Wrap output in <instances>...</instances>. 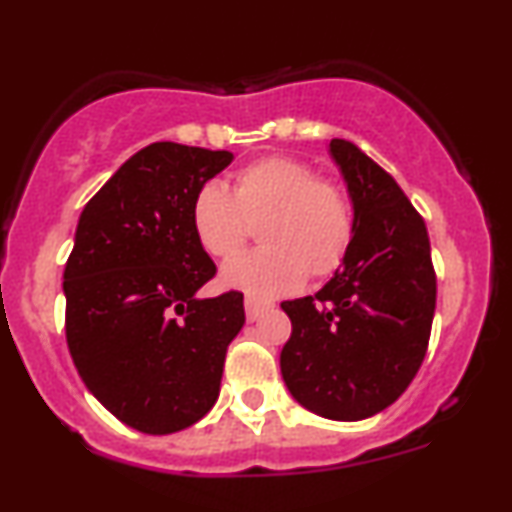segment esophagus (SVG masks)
I'll return each mask as SVG.
<instances>
[{"label":"esophagus","instance_id":"obj_1","mask_svg":"<svg viewBox=\"0 0 512 512\" xmlns=\"http://www.w3.org/2000/svg\"><path fill=\"white\" fill-rule=\"evenodd\" d=\"M272 308L267 301H257V298L248 296L245 298V317H248V322H255L260 320L262 313H267V310Z\"/></svg>","mask_w":512,"mask_h":512}]
</instances>
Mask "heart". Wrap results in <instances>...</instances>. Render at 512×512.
<instances>
[{
  "label": "heart",
  "instance_id": "1",
  "mask_svg": "<svg viewBox=\"0 0 512 512\" xmlns=\"http://www.w3.org/2000/svg\"><path fill=\"white\" fill-rule=\"evenodd\" d=\"M192 233L214 260L228 262L258 226L263 248L223 269L221 281L250 296H279L303 276L325 279L349 252L354 216L337 182L305 161L264 156L233 175L231 192L209 182L192 199Z\"/></svg>",
  "mask_w": 512,
  "mask_h": 512
}]
</instances>
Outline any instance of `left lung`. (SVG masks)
I'll use <instances>...</instances> for the list:
<instances>
[{
    "mask_svg": "<svg viewBox=\"0 0 512 512\" xmlns=\"http://www.w3.org/2000/svg\"><path fill=\"white\" fill-rule=\"evenodd\" d=\"M330 154L354 204V236L315 296L281 303L293 327L281 375L313 414L361 421L390 407L421 368L436 272L426 223L395 178L346 139H332Z\"/></svg>",
    "mask_w": 512,
    "mask_h": 512,
    "instance_id": "obj_1",
    "label": "left lung"
}]
</instances>
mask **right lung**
Here are the masks:
<instances>
[{
	"label": "right lung",
	"mask_w": 512,
	"mask_h": 512,
	"mask_svg": "<svg viewBox=\"0 0 512 512\" xmlns=\"http://www.w3.org/2000/svg\"><path fill=\"white\" fill-rule=\"evenodd\" d=\"M231 151L156 142L81 211L64 267L69 354L122 424L166 436L197 424L221 390L243 293L197 298L216 264L192 233V199Z\"/></svg>",
	"instance_id": "add662e5"
}]
</instances>
